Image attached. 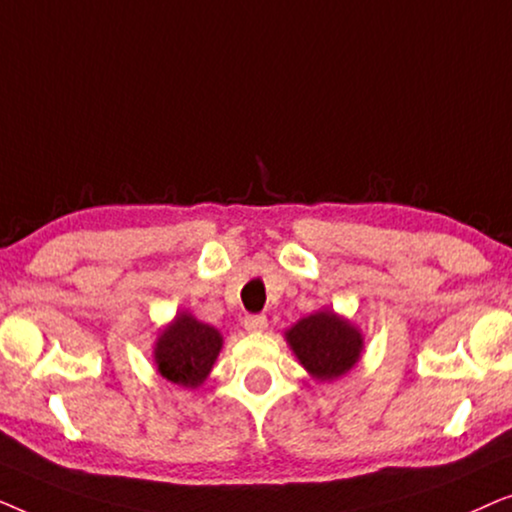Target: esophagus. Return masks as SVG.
I'll return each instance as SVG.
<instances>
[{"mask_svg": "<svg viewBox=\"0 0 512 512\" xmlns=\"http://www.w3.org/2000/svg\"><path fill=\"white\" fill-rule=\"evenodd\" d=\"M244 328L249 333H263L268 328V319H265V314H249V317H244Z\"/></svg>", "mask_w": 512, "mask_h": 512, "instance_id": "34e87169", "label": "esophagus"}]
</instances>
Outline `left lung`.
Here are the masks:
<instances>
[{"instance_id":"obj_1","label":"left lung","mask_w":512,"mask_h":512,"mask_svg":"<svg viewBox=\"0 0 512 512\" xmlns=\"http://www.w3.org/2000/svg\"><path fill=\"white\" fill-rule=\"evenodd\" d=\"M284 335L300 366L321 382L338 380L349 373L363 352L359 328L333 310H319L303 317Z\"/></svg>"}]
</instances>
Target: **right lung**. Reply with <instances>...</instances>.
<instances>
[{
	"instance_id": "1",
	"label": "right lung",
	"mask_w": 512,
	"mask_h": 512,
	"mask_svg": "<svg viewBox=\"0 0 512 512\" xmlns=\"http://www.w3.org/2000/svg\"><path fill=\"white\" fill-rule=\"evenodd\" d=\"M221 347L223 338L214 326L202 324L191 312H179L160 331L153 361L165 380L195 389L207 380Z\"/></svg>"
}]
</instances>
